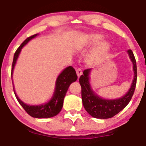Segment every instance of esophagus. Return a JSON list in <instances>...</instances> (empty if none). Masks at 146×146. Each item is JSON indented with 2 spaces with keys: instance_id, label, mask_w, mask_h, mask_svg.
<instances>
[{
  "instance_id": "1",
  "label": "esophagus",
  "mask_w": 146,
  "mask_h": 146,
  "mask_svg": "<svg viewBox=\"0 0 146 146\" xmlns=\"http://www.w3.org/2000/svg\"><path fill=\"white\" fill-rule=\"evenodd\" d=\"M76 73H77V75H78V78H80V75L82 74V71L81 68H77V69H76Z\"/></svg>"
}]
</instances>
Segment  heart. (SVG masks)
I'll return each mask as SVG.
<instances>
[{"label": "heart", "mask_w": 146, "mask_h": 146, "mask_svg": "<svg viewBox=\"0 0 146 146\" xmlns=\"http://www.w3.org/2000/svg\"><path fill=\"white\" fill-rule=\"evenodd\" d=\"M102 39V36L99 34H91L87 37L85 44L86 45H92L98 42ZM109 45L106 42H101L95 46L94 49L87 57V63L88 64H95L103 59L106 52L108 51Z\"/></svg>", "instance_id": "1"}]
</instances>
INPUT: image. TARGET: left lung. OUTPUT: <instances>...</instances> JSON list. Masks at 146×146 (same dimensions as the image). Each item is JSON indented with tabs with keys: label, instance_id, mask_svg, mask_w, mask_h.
Wrapping results in <instances>:
<instances>
[{
	"label": "left lung",
	"instance_id": "left-lung-1",
	"mask_svg": "<svg viewBox=\"0 0 146 146\" xmlns=\"http://www.w3.org/2000/svg\"><path fill=\"white\" fill-rule=\"evenodd\" d=\"M128 53L133 63L135 77L130 90L123 98L107 100L100 98L95 94L89 84V74L91 71L90 68L84 70L83 75L80 76L79 81L82 87V99L84 107L87 113L92 117L98 119L111 118L123 110L132 99L137 84V63L132 50H128Z\"/></svg>",
	"mask_w": 146,
	"mask_h": 146
}]
</instances>
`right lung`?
Returning <instances> with one entry per match:
<instances>
[{"label": "right lung", "mask_w": 146, "mask_h": 146, "mask_svg": "<svg viewBox=\"0 0 146 146\" xmlns=\"http://www.w3.org/2000/svg\"><path fill=\"white\" fill-rule=\"evenodd\" d=\"M37 35H38V33L27 38L15 52L12 66H11V75H12L15 64H16V62L17 60V58L19 56V53L21 51L22 48L30 40L35 38ZM77 79H78V75H77L76 72H75L73 67L70 66L65 68L60 73L58 78H57L56 89H55V93L53 94V98H51V100L48 103L40 106H29L25 104L18 98L16 93H15L14 88V92L20 104L22 106V107L24 108V110L29 114L30 116L36 117V118H49V117L56 116L61 111L62 108L63 106L64 99L65 95H66L68 87H69L70 84L72 82L76 81Z\"/></svg>", "instance_id": "add662e5"}]
</instances>
